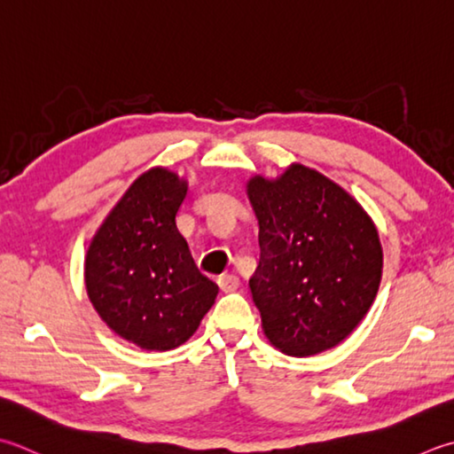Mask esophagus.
<instances>
[{
    "label": "esophagus",
    "instance_id": "obj_1",
    "mask_svg": "<svg viewBox=\"0 0 454 454\" xmlns=\"http://www.w3.org/2000/svg\"><path fill=\"white\" fill-rule=\"evenodd\" d=\"M218 286L224 293H232L239 287V279L236 278V275H220Z\"/></svg>",
    "mask_w": 454,
    "mask_h": 454
}]
</instances>
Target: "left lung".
Masks as SVG:
<instances>
[{
	"mask_svg": "<svg viewBox=\"0 0 454 454\" xmlns=\"http://www.w3.org/2000/svg\"><path fill=\"white\" fill-rule=\"evenodd\" d=\"M260 226L250 279L268 340L289 356L333 348L376 299L384 254L374 222L342 186L293 163L247 181Z\"/></svg>",
	"mask_w": 454,
	"mask_h": 454,
	"instance_id": "obj_1",
	"label": "left lung"
}]
</instances>
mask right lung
Segmentation results:
<instances>
[{"instance_id":"right-lung-1","label":"right lung","mask_w":454,"mask_h":454,"mask_svg":"<svg viewBox=\"0 0 454 454\" xmlns=\"http://www.w3.org/2000/svg\"><path fill=\"white\" fill-rule=\"evenodd\" d=\"M186 189L168 168H149L110 210L86 252L84 281L96 313L144 350L165 352L189 340L218 295L176 228Z\"/></svg>"}]
</instances>
